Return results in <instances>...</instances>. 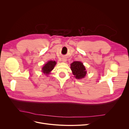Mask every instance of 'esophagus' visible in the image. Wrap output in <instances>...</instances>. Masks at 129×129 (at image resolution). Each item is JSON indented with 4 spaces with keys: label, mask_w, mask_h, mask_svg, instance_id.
<instances>
[{
    "label": "esophagus",
    "mask_w": 129,
    "mask_h": 129,
    "mask_svg": "<svg viewBox=\"0 0 129 129\" xmlns=\"http://www.w3.org/2000/svg\"><path fill=\"white\" fill-rule=\"evenodd\" d=\"M62 60L63 61V62H66V59L65 58H63Z\"/></svg>",
    "instance_id": "34e87169"
}]
</instances>
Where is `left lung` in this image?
Listing matches in <instances>:
<instances>
[{"mask_svg":"<svg viewBox=\"0 0 129 129\" xmlns=\"http://www.w3.org/2000/svg\"><path fill=\"white\" fill-rule=\"evenodd\" d=\"M71 68L73 75L77 79L82 78L85 76L86 71L82 62L75 61L71 64Z\"/></svg>","mask_w":129,"mask_h":129,"instance_id":"left-lung-1","label":"left lung"}]
</instances>
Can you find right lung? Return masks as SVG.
I'll use <instances>...</instances> for the list:
<instances>
[{
	"label": "right lung",
	"mask_w": 129,
	"mask_h": 129,
	"mask_svg": "<svg viewBox=\"0 0 129 129\" xmlns=\"http://www.w3.org/2000/svg\"><path fill=\"white\" fill-rule=\"evenodd\" d=\"M56 64V63L55 61H52V60L49 61V62L46 64H45L43 67L42 68L43 73H44V74H45L46 75L49 74L50 72L52 70H53Z\"/></svg>",
	"instance_id": "right-lung-1"
}]
</instances>
